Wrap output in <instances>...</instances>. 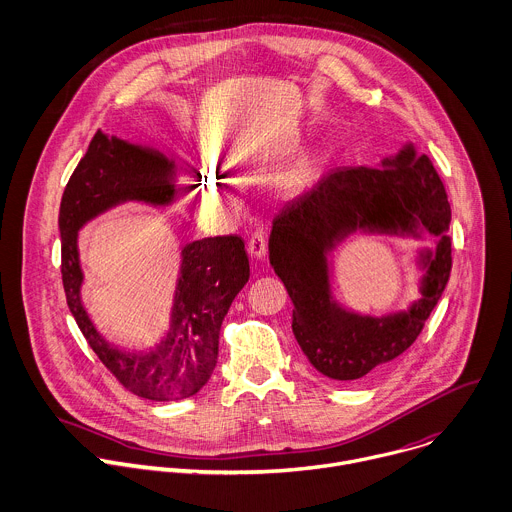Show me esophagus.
I'll return each mask as SVG.
<instances>
[{"mask_svg":"<svg viewBox=\"0 0 512 512\" xmlns=\"http://www.w3.org/2000/svg\"><path fill=\"white\" fill-rule=\"evenodd\" d=\"M248 250L254 258H264L266 252H268V238H266V232L258 230L252 234L250 242H248Z\"/></svg>","mask_w":512,"mask_h":512,"instance_id":"1","label":"esophagus"}]
</instances>
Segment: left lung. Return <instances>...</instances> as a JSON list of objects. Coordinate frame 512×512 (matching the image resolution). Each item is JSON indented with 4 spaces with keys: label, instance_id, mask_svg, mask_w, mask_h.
Here are the masks:
<instances>
[{
    "label": "left lung",
    "instance_id": "obj_1",
    "mask_svg": "<svg viewBox=\"0 0 512 512\" xmlns=\"http://www.w3.org/2000/svg\"><path fill=\"white\" fill-rule=\"evenodd\" d=\"M452 212L446 187L428 155L407 145L383 167H335L274 218L270 264L292 302V333L323 375L353 383L399 357L422 333L452 270L446 236ZM420 221L441 236L425 255V298L410 314L385 320L351 316L330 300L324 252L355 229L413 231Z\"/></svg>",
    "mask_w": 512,
    "mask_h": 512
}]
</instances>
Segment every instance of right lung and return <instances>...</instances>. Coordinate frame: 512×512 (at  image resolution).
Returning a JSON list of instances; mask_svg holds the SVG:
<instances>
[{"label": "right lung", "mask_w": 512, "mask_h": 512, "mask_svg": "<svg viewBox=\"0 0 512 512\" xmlns=\"http://www.w3.org/2000/svg\"><path fill=\"white\" fill-rule=\"evenodd\" d=\"M173 193V165L167 157L96 131L66 183L58 214L62 284L78 329L125 389L155 401L189 397L212 377L224 317L250 278L244 240L218 236L185 246L169 335L151 353H127L113 349L96 333L80 302L76 234L88 220L121 201L163 206Z\"/></svg>", "instance_id": "add662e5"}]
</instances>
